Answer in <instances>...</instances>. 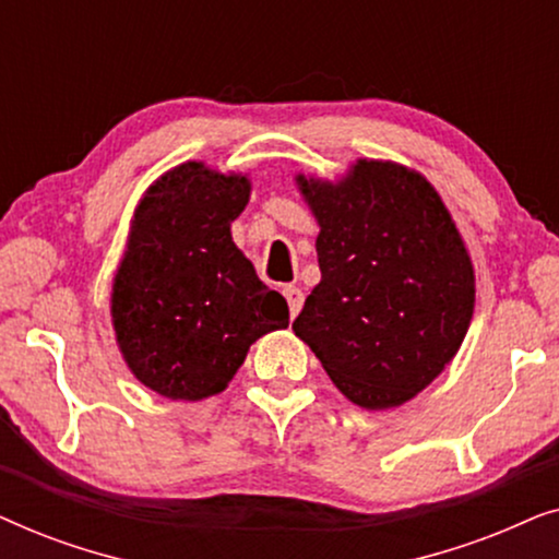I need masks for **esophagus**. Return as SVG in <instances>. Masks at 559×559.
<instances>
[{
  "mask_svg": "<svg viewBox=\"0 0 559 559\" xmlns=\"http://www.w3.org/2000/svg\"><path fill=\"white\" fill-rule=\"evenodd\" d=\"M282 295H285V300H287V308H289V316H297V312L302 310V302H305V295H302V289L300 287H295V285H285L282 287Z\"/></svg>",
  "mask_w": 559,
  "mask_h": 559,
  "instance_id": "34e87169",
  "label": "esophagus"
}]
</instances>
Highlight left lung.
Here are the masks:
<instances>
[{
    "label": "left lung",
    "mask_w": 559,
    "mask_h": 559,
    "mask_svg": "<svg viewBox=\"0 0 559 559\" xmlns=\"http://www.w3.org/2000/svg\"><path fill=\"white\" fill-rule=\"evenodd\" d=\"M316 213L320 285L293 323L333 384L400 407L450 364L476 302L473 264L423 175L358 159L341 182L297 178Z\"/></svg>",
    "instance_id": "obj_1"
}]
</instances>
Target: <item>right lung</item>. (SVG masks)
<instances>
[{"mask_svg":"<svg viewBox=\"0 0 559 559\" xmlns=\"http://www.w3.org/2000/svg\"><path fill=\"white\" fill-rule=\"evenodd\" d=\"M249 180L186 163L136 205L111 293L121 354L167 400L224 392L264 333L289 325L285 297L231 241Z\"/></svg>","mask_w":559,"mask_h":559,"instance_id":"right-lung-1","label":"right lung"}]
</instances>
